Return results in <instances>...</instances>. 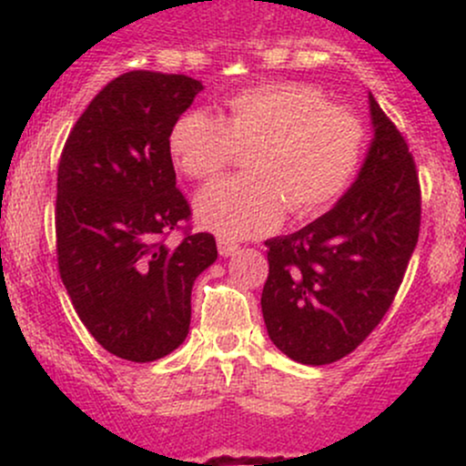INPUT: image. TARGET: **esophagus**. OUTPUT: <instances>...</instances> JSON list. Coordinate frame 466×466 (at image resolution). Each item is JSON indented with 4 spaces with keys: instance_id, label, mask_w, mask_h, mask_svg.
<instances>
[{
    "instance_id": "obj_1",
    "label": "esophagus",
    "mask_w": 466,
    "mask_h": 466,
    "mask_svg": "<svg viewBox=\"0 0 466 466\" xmlns=\"http://www.w3.org/2000/svg\"><path fill=\"white\" fill-rule=\"evenodd\" d=\"M217 248H218V254H221L223 258H228V256H234L238 251V245L234 243V240H229V238H218Z\"/></svg>"
}]
</instances>
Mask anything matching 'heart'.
Wrapping results in <instances>:
<instances>
[{"mask_svg": "<svg viewBox=\"0 0 466 466\" xmlns=\"http://www.w3.org/2000/svg\"><path fill=\"white\" fill-rule=\"evenodd\" d=\"M184 175L210 179L237 147L249 148V175L206 186L195 199L203 228L223 238H249L280 226L285 208L311 217L339 199L360 170L366 129L344 106L300 83H265L228 100V114L190 109L168 137Z\"/></svg>", "mask_w": 466, "mask_h": 466, "instance_id": "b5f03b06", "label": "heart"}]
</instances>
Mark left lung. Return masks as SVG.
<instances>
[{"mask_svg":"<svg viewBox=\"0 0 466 466\" xmlns=\"http://www.w3.org/2000/svg\"><path fill=\"white\" fill-rule=\"evenodd\" d=\"M372 140L350 188L326 215L267 240L263 318L289 360L326 366L372 333L419 240L420 188L403 136L368 94Z\"/></svg>","mask_w":466,"mask_h":466,"instance_id":"1","label":"left lung"}]
</instances>
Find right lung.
I'll return each mask as SVG.
<instances>
[{"mask_svg":"<svg viewBox=\"0 0 466 466\" xmlns=\"http://www.w3.org/2000/svg\"><path fill=\"white\" fill-rule=\"evenodd\" d=\"M203 89L184 74L136 69L111 80L69 133L56 179L58 271L80 322L120 360H162L184 344L212 234L164 237L188 221L168 137Z\"/></svg>","mask_w":466,"mask_h":466,"instance_id":"obj_1","label":"right lung"}]
</instances>
